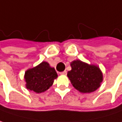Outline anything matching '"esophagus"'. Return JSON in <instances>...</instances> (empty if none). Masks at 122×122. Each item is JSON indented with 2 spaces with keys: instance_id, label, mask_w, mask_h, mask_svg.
I'll return each mask as SVG.
<instances>
[{
  "instance_id": "1",
  "label": "esophagus",
  "mask_w": 122,
  "mask_h": 122,
  "mask_svg": "<svg viewBox=\"0 0 122 122\" xmlns=\"http://www.w3.org/2000/svg\"><path fill=\"white\" fill-rule=\"evenodd\" d=\"M67 74V71H63V72H60V75H66Z\"/></svg>"
}]
</instances>
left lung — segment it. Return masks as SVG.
<instances>
[{"label": "left lung", "instance_id": "left-lung-1", "mask_svg": "<svg viewBox=\"0 0 122 122\" xmlns=\"http://www.w3.org/2000/svg\"><path fill=\"white\" fill-rule=\"evenodd\" d=\"M71 71L68 77L74 86L81 93H92L98 89L103 80V72L98 66L88 64L80 60L71 63Z\"/></svg>", "mask_w": 122, "mask_h": 122}]
</instances>
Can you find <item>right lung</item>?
<instances>
[{
	"mask_svg": "<svg viewBox=\"0 0 122 122\" xmlns=\"http://www.w3.org/2000/svg\"><path fill=\"white\" fill-rule=\"evenodd\" d=\"M58 75L55 69L46 61L28 69L24 74L26 89L32 92L42 93L50 89Z\"/></svg>",
	"mask_w": 122,
	"mask_h": 122,
	"instance_id": "1",
	"label": "right lung"
}]
</instances>
